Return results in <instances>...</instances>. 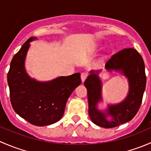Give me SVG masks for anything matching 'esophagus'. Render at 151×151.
Wrapping results in <instances>:
<instances>
[{"instance_id":"obj_1","label":"esophagus","mask_w":151,"mask_h":151,"mask_svg":"<svg viewBox=\"0 0 151 151\" xmlns=\"http://www.w3.org/2000/svg\"><path fill=\"white\" fill-rule=\"evenodd\" d=\"M88 74L87 72H83L81 74V79H82V81H83V83H84L85 80H86L87 77H88Z\"/></svg>"}]
</instances>
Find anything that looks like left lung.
Returning <instances> with one entry per match:
<instances>
[{"label": "left lung", "instance_id": "1", "mask_svg": "<svg viewBox=\"0 0 151 151\" xmlns=\"http://www.w3.org/2000/svg\"><path fill=\"white\" fill-rule=\"evenodd\" d=\"M109 71H121L129 82V92L123 102L109 105L106 112L96 108L101 98V82L99 78L100 71H91L85 80V86L88 91V113L92 122L103 128H113L131 121L136 115L142 101L146 86V75L142 57L134 48H126L114 54L105 64ZM112 117L111 121L106 116Z\"/></svg>", "mask_w": 151, "mask_h": 151}]
</instances>
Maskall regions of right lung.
Segmentation results:
<instances>
[{
	"instance_id": "obj_1",
	"label": "right lung",
	"mask_w": 151,
	"mask_h": 151,
	"mask_svg": "<svg viewBox=\"0 0 151 151\" xmlns=\"http://www.w3.org/2000/svg\"><path fill=\"white\" fill-rule=\"evenodd\" d=\"M31 37L25 42L11 61L7 75L10 101L16 113L31 124L48 126L63 115L66 101L74 90L81 84L80 73L60 77L47 83L29 77L24 62Z\"/></svg>"
}]
</instances>
